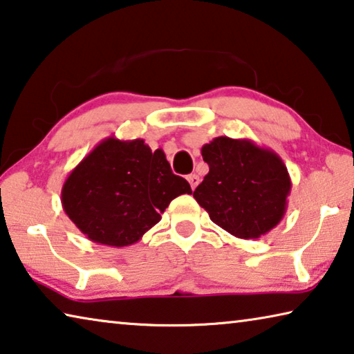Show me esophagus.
Segmentation results:
<instances>
[{"mask_svg": "<svg viewBox=\"0 0 354 354\" xmlns=\"http://www.w3.org/2000/svg\"><path fill=\"white\" fill-rule=\"evenodd\" d=\"M187 181H189V184H190V187L195 189V187L198 186V183H200V178H198V176L195 175V173H194V175H189V176H187Z\"/></svg>", "mask_w": 354, "mask_h": 354, "instance_id": "34e87169", "label": "esophagus"}]
</instances>
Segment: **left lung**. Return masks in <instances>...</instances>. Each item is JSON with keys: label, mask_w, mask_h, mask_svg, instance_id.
<instances>
[{"label": "left lung", "mask_w": 354, "mask_h": 354, "mask_svg": "<svg viewBox=\"0 0 354 354\" xmlns=\"http://www.w3.org/2000/svg\"><path fill=\"white\" fill-rule=\"evenodd\" d=\"M209 173L194 198L211 221L233 236L257 239L282 221L291 179L272 149L248 138L216 137L201 148Z\"/></svg>", "instance_id": "1"}]
</instances>
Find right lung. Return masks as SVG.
<instances>
[{"label": "right lung", "mask_w": 354, "mask_h": 354, "mask_svg": "<svg viewBox=\"0 0 354 354\" xmlns=\"http://www.w3.org/2000/svg\"><path fill=\"white\" fill-rule=\"evenodd\" d=\"M183 194L192 189L173 175L164 151L153 153L142 138L109 137L71 171L61 203L89 241L126 248L138 243Z\"/></svg>", "instance_id": "1"}]
</instances>
